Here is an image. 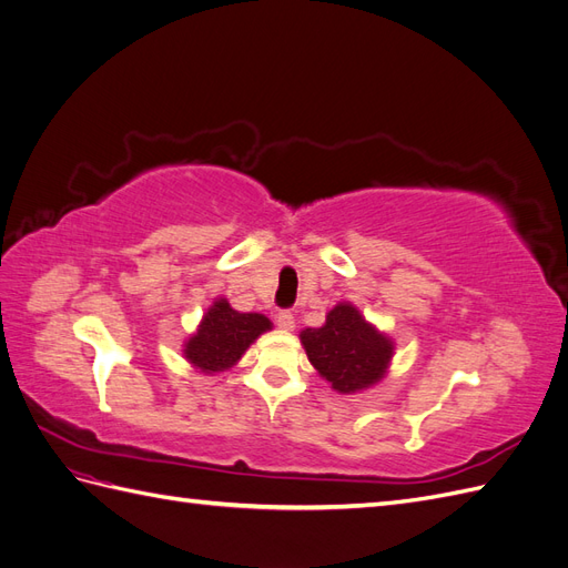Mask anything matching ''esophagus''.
Wrapping results in <instances>:
<instances>
[{
    "instance_id": "esophagus-1",
    "label": "esophagus",
    "mask_w": 568,
    "mask_h": 568,
    "mask_svg": "<svg viewBox=\"0 0 568 568\" xmlns=\"http://www.w3.org/2000/svg\"><path fill=\"white\" fill-rule=\"evenodd\" d=\"M277 324H280V329H286V332H291L296 326V320H294V315H291V311H282L280 315H277Z\"/></svg>"
}]
</instances>
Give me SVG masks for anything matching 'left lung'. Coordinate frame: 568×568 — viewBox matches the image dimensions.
<instances>
[{"label": "left lung", "mask_w": 568, "mask_h": 568, "mask_svg": "<svg viewBox=\"0 0 568 568\" xmlns=\"http://www.w3.org/2000/svg\"><path fill=\"white\" fill-rule=\"evenodd\" d=\"M307 359L338 393H355L384 376L393 346L351 303H338L320 329L301 334Z\"/></svg>", "instance_id": "1"}]
</instances>
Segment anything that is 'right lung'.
<instances>
[{"label": "right lung", "mask_w": 568, "mask_h": 568, "mask_svg": "<svg viewBox=\"0 0 568 568\" xmlns=\"http://www.w3.org/2000/svg\"><path fill=\"white\" fill-rule=\"evenodd\" d=\"M267 329L270 320L265 315L236 313L225 298H220L203 315L199 332L186 343L184 355L203 372H222L232 367L251 343Z\"/></svg>", "instance_id": "obj_1"}]
</instances>
